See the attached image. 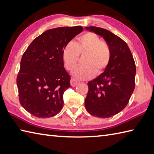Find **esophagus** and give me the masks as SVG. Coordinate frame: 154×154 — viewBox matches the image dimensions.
Returning a JSON list of instances; mask_svg holds the SVG:
<instances>
[{
	"instance_id": "esophagus-1",
	"label": "esophagus",
	"mask_w": 154,
	"mask_h": 154,
	"mask_svg": "<svg viewBox=\"0 0 154 154\" xmlns=\"http://www.w3.org/2000/svg\"><path fill=\"white\" fill-rule=\"evenodd\" d=\"M70 83H71V85L73 87H74L76 86L78 83H79V82H78L77 80H75L74 79H71L70 81Z\"/></svg>"
}]
</instances>
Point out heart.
I'll return each mask as SVG.
<instances>
[{
	"label": "heart",
	"mask_w": 154,
	"mask_h": 154,
	"mask_svg": "<svg viewBox=\"0 0 154 154\" xmlns=\"http://www.w3.org/2000/svg\"><path fill=\"white\" fill-rule=\"evenodd\" d=\"M79 55H85L82 60L83 65L77 67L72 73L77 79L85 80L105 70L110 63L111 50L109 45L101 42L97 34L87 32L78 38L77 42H70L64 46L62 58L67 70L73 69Z\"/></svg>",
	"instance_id": "1"
}]
</instances>
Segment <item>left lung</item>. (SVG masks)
<instances>
[{
  "instance_id": "1",
  "label": "left lung",
  "mask_w": 154,
  "mask_h": 154,
  "mask_svg": "<svg viewBox=\"0 0 154 154\" xmlns=\"http://www.w3.org/2000/svg\"><path fill=\"white\" fill-rule=\"evenodd\" d=\"M103 37L111 50L109 64L103 73L87 83V112L99 118H109L122 111L135 87L136 65L127 44L112 32L96 26L86 27Z\"/></svg>"
}]
</instances>
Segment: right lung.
Returning a JSON list of instances; mask_svg holds the SVG:
<instances>
[{"instance_id": "right-lung-1", "label": "right lung", "mask_w": 154, "mask_h": 154, "mask_svg": "<svg viewBox=\"0 0 154 154\" xmlns=\"http://www.w3.org/2000/svg\"><path fill=\"white\" fill-rule=\"evenodd\" d=\"M83 30L82 26L46 30L32 41L22 55L16 83L19 100L34 116H54L63 106V94L71 87L62 51Z\"/></svg>"}]
</instances>
